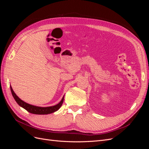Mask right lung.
<instances>
[{"label": "right lung", "mask_w": 149, "mask_h": 149, "mask_svg": "<svg viewBox=\"0 0 149 149\" xmlns=\"http://www.w3.org/2000/svg\"><path fill=\"white\" fill-rule=\"evenodd\" d=\"M10 90H11L12 96L13 98L15 99V100L17 102L18 104H19L20 106H21L22 107L24 108L25 110L30 112V113L34 114H48L53 113V112H55L60 109L64 101V96H63L61 101L55 106L45 107L35 106L26 103L24 101L20 100V99L16 95V94L14 93V91H13L11 86H10Z\"/></svg>", "instance_id": "1"}]
</instances>
